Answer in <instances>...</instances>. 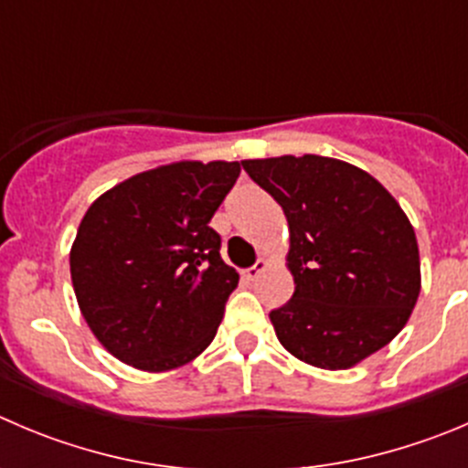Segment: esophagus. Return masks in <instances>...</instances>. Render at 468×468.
<instances>
[{
  "mask_svg": "<svg viewBox=\"0 0 468 468\" xmlns=\"http://www.w3.org/2000/svg\"><path fill=\"white\" fill-rule=\"evenodd\" d=\"M266 266H269V261H266V260H257V264H255V266H250V269L243 271V278L250 280V282H252V280L260 278L261 271H266Z\"/></svg>",
  "mask_w": 468,
  "mask_h": 468,
  "instance_id": "esophagus-1",
  "label": "esophagus"
}]
</instances>
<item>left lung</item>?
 I'll return each instance as SVG.
<instances>
[{
  "label": "left lung",
  "mask_w": 468,
  "mask_h": 468,
  "mask_svg": "<svg viewBox=\"0 0 468 468\" xmlns=\"http://www.w3.org/2000/svg\"><path fill=\"white\" fill-rule=\"evenodd\" d=\"M282 207L293 296L271 310L280 345L322 370H346L388 345L420 293L413 227L367 172L326 155L241 160Z\"/></svg>",
  "instance_id": "obj_1"
}]
</instances>
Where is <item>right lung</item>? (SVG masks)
<instances>
[{
  "mask_svg": "<svg viewBox=\"0 0 468 468\" xmlns=\"http://www.w3.org/2000/svg\"><path fill=\"white\" fill-rule=\"evenodd\" d=\"M241 165L181 160L131 176L84 213L70 248L82 317L122 363L144 372L197 358L239 273L208 227Z\"/></svg>",
  "mask_w": 468,
  "mask_h": 468,
  "instance_id": "1",
  "label": "right lung"
}]
</instances>
